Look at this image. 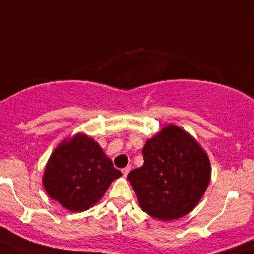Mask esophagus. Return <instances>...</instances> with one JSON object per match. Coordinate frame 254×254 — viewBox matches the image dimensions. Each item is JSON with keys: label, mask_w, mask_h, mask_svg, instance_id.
Masks as SVG:
<instances>
[{"label": "esophagus", "mask_w": 254, "mask_h": 254, "mask_svg": "<svg viewBox=\"0 0 254 254\" xmlns=\"http://www.w3.org/2000/svg\"><path fill=\"white\" fill-rule=\"evenodd\" d=\"M130 170H131V167H130V166H127V167H124V169L122 170L123 175H124V176H127V174H129V172H130Z\"/></svg>", "instance_id": "obj_1"}]
</instances>
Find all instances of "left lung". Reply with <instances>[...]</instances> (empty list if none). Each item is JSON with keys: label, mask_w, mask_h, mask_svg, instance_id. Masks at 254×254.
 Returning <instances> with one entry per match:
<instances>
[{"label": "left lung", "mask_w": 254, "mask_h": 254, "mask_svg": "<svg viewBox=\"0 0 254 254\" xmlns=\"http://www.w3.org/2000/svg\"><path fill=\"white\" fill-rule=\"evenodd\" d=\"M144 165L127 175L144 212L160 221L184 217L195 208L211 179L207 154L176 125H167L142 149Z\"/></svg>", "instance_id": "left-lung-1"}]
</instances>
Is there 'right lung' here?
<instances>
[{"instance_id":"right-lung-1","label":"right lung","mask_w":254,"mask_h":254,"mask_svg":"<svg viewBox=\"0 0 254 254\" xmlns=\"http://www.w3.org/2000/svg\"><path fill=\"white\" fill-rule=\"evenodd\" d=\"M122 172L97 141L84 134L64 140L52 152L43 175L51 198L72 212H82L97 203Z\"/></svg>"}]
</instances>
